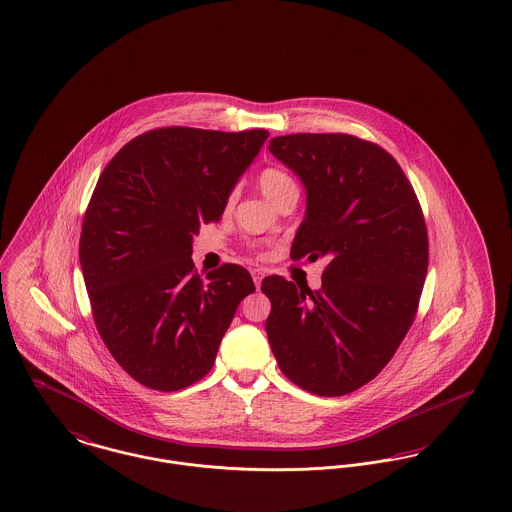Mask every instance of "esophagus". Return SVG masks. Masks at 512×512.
<instances>
[{"instance_id":"esophagus-1","label":"esophagus","mask_w":512,"mask_h":512,"mask_svg":"<svg viewBox=\"0 0 512 512\" xmlns=\"http://www.w3.org/2000/svg\"><path fill=\"white\" fill-rule=\"evenodd\" d=\"M251 276H253L255 286L259 288V286H261V280L265 278V271H263V269H253V271H251Z\"/></svg>"}]
</instances>
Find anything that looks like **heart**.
I'll return each mask as SVG.
<instances>
[{
	"instance_id": "1",
	"label": "heart",
	"mask_w": 512,
	"mask_h": 512,
	"mask_svg": "<svg viewBox=\"0 0 512 512\" xmlns=\"http://www.w3.org/2000/svg\"><path fill=\"white\" fill-rule=\"evenodd\" d=\"M257 183H259L261 193L271 201L272 205H276L286 193L296 191L294 180L280 168H265L259 174Z\"/></svg>"
}]
</instances>
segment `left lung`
Listing matches in <instances>:
<instances>
[{"label":"left lung","mask_w":512,"mask_h":512,"mask_svg":"<svg viewBox=\"0 0 512 512\" xmlns=\"http://www.w3.org/2000/svg\"><path fill=\"white\" fill-rule=\"evenodd\" d=\"M269 151L307 193L292 259L327 263L319 290L263 280L269 344L292 383L342 396L381 373L414 323L429 255L420 203L391 154L358 137L296 133Z\"/></svg>","instance_id":"left-lung-1"}]
</instances>
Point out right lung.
Wrapping results in <instances>:
<instances>
[{
  "label": "right lung",
  "mask_w": 512,
  "mask_h": 512,
  "mask_svg": "<svg viewBox=\"0 0 512 512\" xmlns=\"http://www.w3.org/2000/svg\"><path fill=\"white\" fill-rule=\"evenodd\" d=\"M269 137L160 127L108 162L85 212L79 261L92 317L114 360L141 385L180 391L212 369L251 274L226 263L205 278L191 259Z\"/></svg>",
  "instance_id": "1"
}]
</instances>
